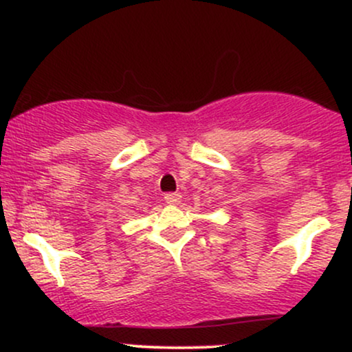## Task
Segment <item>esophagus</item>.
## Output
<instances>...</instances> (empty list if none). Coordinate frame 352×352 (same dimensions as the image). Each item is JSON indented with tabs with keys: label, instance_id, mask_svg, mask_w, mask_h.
I'll use <instances>...</instances> for the list:
<instances>
[{
	"label": "esophagus",
	"instance_id": "obj_1",
	"mask_svg": "<svg viewBox=\"0 0 352 352\" xmlns=\"http://www.w3.org/2000/svg\"><path fill=\"white\" fill-rule=\"evenodd\" d=\"M165 204L168 205H179L180 200H182V195L180 193H165Z\"/></svg>",
	"mask_w": 352,
	"mask_h": 352
}]
</instances>
